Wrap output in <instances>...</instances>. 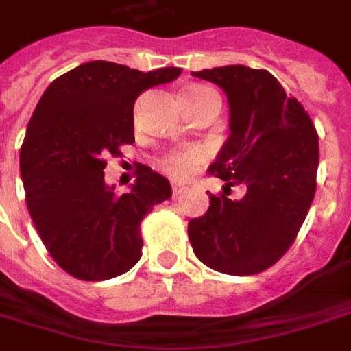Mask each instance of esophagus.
Segmentation results:
<instances>
[{
  "instance_id": "1",
  "label": "esophagus",
  "mask_w": 351,
  "mask_h": 351,
  "mask_svg": "<svg viewBox=\"0 0 351 351\" xmlns=\"http://www.w3.org/2000/svg\"><path fill=\"white\" fill-rule=\"evenodd\" d=\"M171 189H173V198H176L182 193V186L180 184H176V182H173V184H171Z\"/></svg>"
}]
</instances>
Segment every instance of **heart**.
I'll return each mask as SVG.
<instances>
[{"instance_id": "1", "label": "heart", "mask_w": 351, "mask_h": 351, "mask_svg": "<svg viewBox=\"0 0 351 351\" xmlns=\"http://www.w3.org/2000/svg\"><path fill=\"white\" fill-rule=\"evenodd\" d=\"M184 93H213V90L209 87H204V85H189V87L184 89ZM200 162H202V154L195 151V149H191V151H176V153L167 154L162 160V167L173 178L184 180L197 169Z\"/></svg>"}]
</instances>
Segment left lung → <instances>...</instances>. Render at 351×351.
I'll list each match as a JSON object with an SVG mask.
<instances>
[{"label":"left lung","instance_id":"obj_1","mask_svg":"<svg viewBox=\"0 0 351 351\" xmlns=\"http://www.w3.org/2000/svg\"><path fill=\"white\" fill-rule=\"evenodd\" d=\"M224 90L230 138L209 165L224 193L244 187L240 200L209 193L208 213L189 220L198 261L228 275H255L289 250L315 197L319 136L310 114L271 73L244 65L193 73Z\"/></svg>","mask_w":351,"mask_h":351}]
</instances>
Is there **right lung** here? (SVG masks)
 I'll use <instances>...</instances> for the list:
<instances>
[{"instance_id": "add662e5", "label": "right lung", "mask_w": 351, "mask_h": 351, "mask_svg": "<svg viewBox=\"0 0 351 351\" xmlns=\"http://www.w3.org/2000/svg\"><path fill=\"white\" fill-rule=\"evenodd\" d=\"M182 69L142 73L87 62L52 82L38 101L19 151L25 200L41 242L58 266L80 280H107L142 256L143 217L169 200L167 178L140 165L131 191L104 180L106 158L134 142V101Z\"/></svg>"}]
</instances>
